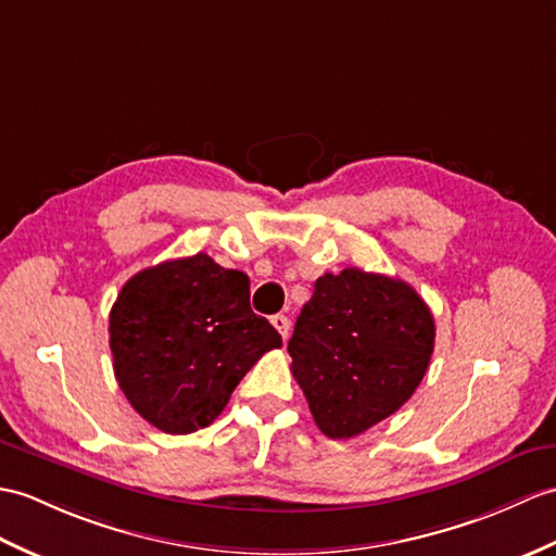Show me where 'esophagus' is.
Returning a JSON list of instances; mask_svg holds the SVG:
<instances>
[{"instance_id": "1", "label": "esophagus", "mask_w": 556, "mask_h": 556, "mask_svg": "<svg viewBox=\"0 0 556 556\" xmlns=\"http://www.w3.org/2000/svg\"><path fill=\"white\" fill-rule=\"evenodd\" d=\"M273 327L281 333V339H287L289 337V329H291V321H289L287 315H275L273 317Z\"/></svg>"}]
</instances>
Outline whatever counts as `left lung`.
<instances>
[{"mask_svg":"<svg viewBox=\"0 0 556 556\" xmlns=\"http://www.w3.org/2000/svg\"><path fill=\"white\" fill-rule=\"evenodd\" d=\"M435 325L405 283L345 267L321 275L289 341L291 371L329 438H353L391 417L431 363Z\"/></svg>","mask_w":556,"mask_h":556,"instance_id":"left-lung-1","label":"left lung"}]
</instances>
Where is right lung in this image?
I'll use <instances>...</instances> for the list:
<instances>
[{"instance_id": "right-lung-1", "label": "right lung", "mask_w": 556, "mask_h": 556, "mask_svg": "<svg viewBox=\"0 0 556 556\" xmlns=\"http://www.w3.org/2000/svg\"><path fill=\"white\" fill-rule=\"evenodd\" d=\"M113 371L163 433L213 424L277 329L251 309V281L211 255L165 261L127 279L109 315Z\"/></svg>"}]
</instances>
